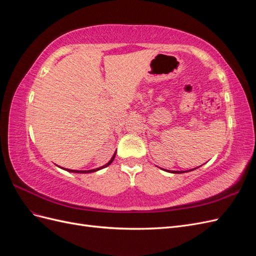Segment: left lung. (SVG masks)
I'll return each mask as SVG.
<instances>
[{
	"label": "left lung",
	"instance_id": "1",
	"mask_svg": "<svg viewBox=\"0 0 256 256\" xmlns=\"http://www.w3.org/2000/svg\"><path fill=\"white\" fill-rule=\"evenodd\" d=\"M198 168H200V166H198ZM196 168H192V170H196ZM189 171H190V170H189ZM189 171H168V172L174 173V174H180V173H186V172H189Z\"/></svg>",
	"mask_w": 256,
	"mask_h": 256
}]
</instances>
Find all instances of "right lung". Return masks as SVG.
I'll use <instances>...</instances> for the list:
<instances>
[{"label":"right lung","mask_w":256,"mask_h":256,"mask_svg":"<svg viewBox=\"0 0 256 256\" xmlns=\"http://www.w3.org/2000/svg\"><path fill=\"white\" fill-rule=\"evenodd\" d=\"M115 154H116V152H114V154L112 156V158L110 159V161L108 162V164H106L104 166H100V168H92V170H85V171H78V170H69V168H64L65 171H67V172H72V173H82V174H86V173H92V172H96V171H99V170H102V168H106V166H109L112 162H113V160H114V158H115Z\"/></svg>","instance_id":"add662e5"}]
</instances>
